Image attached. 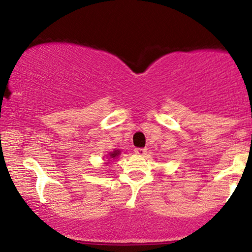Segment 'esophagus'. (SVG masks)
Returning a JSON list of instances; mask_svg holds the SVG:
<instances>
[{
  "label": "esophagus",
  "mask_w": 252,
  "mask_h": 252,
  "mask_svg": "<svg viewBox=\"0 0 252 252\" xmlns=\"http://www.w3.org/2000/svg\"><path fill=\"white\" fill-rule=\"evenodd\" d=\"M134 153L139 155V156H143V155H146L147 149L146 148H135V149H134Z\"/></svg>",
  "instance_id": "esophagus-1"
}]
</instances>
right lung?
<instances>
[{"mask_svg":"<svg viewBox=\"0 0 252 252\" xmlns=\"http://www.w3.org/2000/svg\"><path fill=\"white\" fill-rule=\"evenodd\" d=\"M120 155V151L119 150H115V151H112V153H110L109 154V157H110V159H115L116 157H118ZM109 163V161H108Z\"/></svg>","mask_w":252,"mask_h":252,"instance_id":"1","label":"right lung"}]
</instances>
